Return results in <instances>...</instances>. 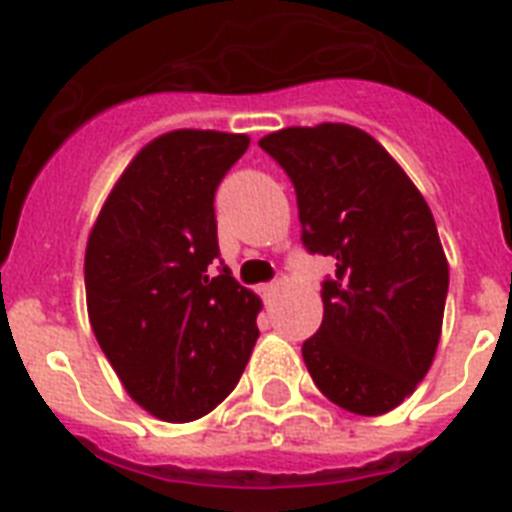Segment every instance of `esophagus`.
Instances as JSON below:
<instances>
[{
  "label": "esophagus",
  "mask_w": 512,
  "mask_h": 512,
  "mask_svg": "<svg viewBox=\"0 0 512 512\" xmlns=\"http://www.w3.org/2000/svg\"><path fill=\"white\" fill-rule=\"evenodd\" d=\"M257 292H260L265 300H271V297L279 292V281H271V284H260V287H257Z\"/></svg>",
  "instance_id": "34e87169"
}]
</instances>
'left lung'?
Returning <instances> with one entry per match:
<instances>
[{"label":"left lung","instance_id":"left-lung-1","mask_svg":"<svg viewBox=\"0 0 512 512\" xmlns=\"http://www.w3.org/2000/svg\"><path fill=\"white\" fill-rule=\"evenodd\" d=\"M260 148L295 185L305 249L335 260L321 327L303 342L316 388L364 417L396 409L433 364L449 289L428 201L350 124L287 127Z\"/></svg>","mask_w":512,"mask_h":512}]
</instances>
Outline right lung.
<instances>
[{
  "instance_id": "add662e5",
  "label": "right lung",
  "mask_w": 512,
  "mask_h": 512,
  "mask_svg": "<svg viewBox=\"0 0 512 512\" xmlns=\"http://www.w3.org/2000/svg\"><path fill=\"white\" fill-rule=\"evenodd\" d=\"M247 135L175 130L140 148L92 225L84 287L92 332L132 401L164 422L212 412L257 340L260 297L212 271L215 191Z\"/></svg>"
}]
</instances>
